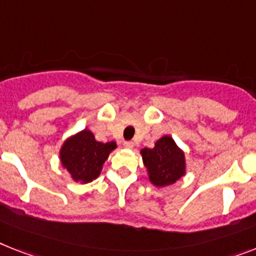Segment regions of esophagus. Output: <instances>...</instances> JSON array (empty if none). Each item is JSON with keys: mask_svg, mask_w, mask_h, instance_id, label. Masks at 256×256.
Returning <instances> with one entry per match:
<instances>
[{"mask_svg": "<svg viewBox=\"0 0 256 256\" xmlns=\"http://www.w3.org/2000/svg\"><path fill=\"white\" fill-rule=\"evenodd\" d=\"M124 148H126V149H132L133 148V142L132 141H126V142L123 144Z\"/></svg>", "mask_w": 256, "mask_h": 256, "instance_id": "esophagus-1", "label": "esophagus"}]
</instances>
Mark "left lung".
<instances>
[{
  "mask_svg": "<svg viewBox=\"0 0 256 256\" xmlns=\"http://www.w3.org/2000/svg\"><path fill=\"white\" fill-rule=\"evenodd\" d=\"M141 156L144 166L148 170L149 180L156 187L174 184L186 174L184 153L175 144L172 137H161L154 144L153 149H142Z\"/></svg>",
  "mask_w": 256,
  "mask_h": 256,
  "instance_id": "obj_1",
  "label": "left lung"
}]
</instances>
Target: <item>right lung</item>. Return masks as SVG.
Returning <instances> with one entry per match:
<instances>
[{"mask_svg": "<svg viewBox=\"0 0 256 256\" xmlns=\"http://www.w3.org/2000/svg\"><path fill=\"white\" fill-rule=\"evenodd\" d=\"M115 148L116 142L114 141L99 142L90 130H84L62 144L60 149L61 164L73 180L85 184L98 178L103 164Z\"/></svg>", "mask_w": 256, "mask_h": 256, "instance_id": "add662e5", "label": "right lung"}]
</instances>
